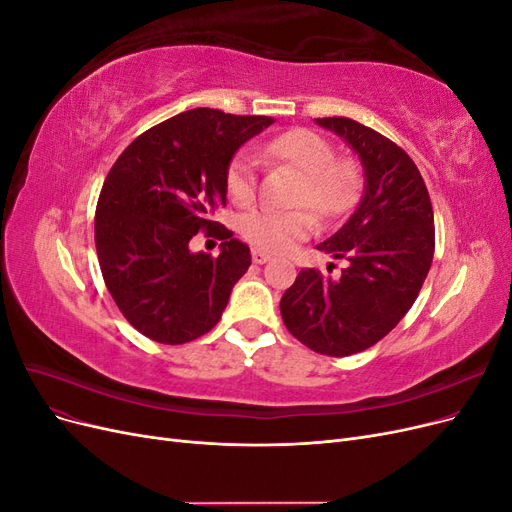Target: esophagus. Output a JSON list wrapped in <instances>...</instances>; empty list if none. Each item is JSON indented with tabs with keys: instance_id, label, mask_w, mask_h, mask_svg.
Segmentation results:
<instances>
[{
	"instance_id": "1",
	"label": "esophagus",
	"mask_w": 512,
	"mask_h": 512,
	"mask_svg": "<svg viewBox=\"0 0 512 512\" xmlns=\"http://www.w3.org/2000/svg\"><path fill=\"white\" fill-rule=\"evenodd\" d=\"M269 258H271L269 252H262V250H258V247H254V250H252V260L256 262V265H265Z\"/></svg>"
}]
</instances>
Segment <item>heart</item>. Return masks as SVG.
I'll use <instances>...</instances> for the list:
<instances>
[{
  "mask_svg": "<svg viewBox=\"0 0 512 512\" xmlns=\"http://www.w3.org/2000/svg\"><path fill=\"white\" fill-rule=\"evenodd\" d=\"M265 156L273 162L290 164L303 173V181L294 194V205L312 207L320 218L335 220L344 215L359 192V170L352 162L335 160V149L327 138L305 130H288L275 136L265 147ZM258 156L243 151L230 164L226 188L237 205H250L256 198ZM316 220L307 209L273 211L258 209L243 215L241 235L258 250L284 252L314 230Z\"/></svg>",
  "mask_w": 512,
  "mask_h": 512,
  "instance_id": "heart-1",
  "label": "heart"
}]
</instances>
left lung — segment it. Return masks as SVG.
<instances>
[{
    "mask_svg": "<svg viewBox=\"0 0 512 512\" xmlns=\"http://www.w3.org/2000/svg\"><path fill=\"white\" fill-rule=\"evenodd\" d=\"M316 123L354 149L365 190L350 220L318 245L348 267L339 277L301 269L280 309L301 344L350 356L378 344L408 314L431 267L436 228L425 181L404 149L348 117Z\"/></svg>",
    "mask_w": 512,
    "mask_h": 512,
    "instance_id": "1",
    "label": "left lung"
}]
</instances>
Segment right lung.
<instances>
[{"mask_svg": "<svg viewBox=\"0 0 512 512\" xmlns=\"http://www.w3.org/2000/svg\"><path fill=\"white\" fill-rule=\"evenodd\" d=\"M273 117L192 108L143 132L106 175L96 207L104 284L132 327L177 346L220 322L230 290L252 265L250 247L226 230L220 256L192 252L196 232H215L237 149Z\"/></svg>", "mask_w": 512, "mask_h": 512, "instance_id": "obj_1", "label": "right lung"}]
</instances>
